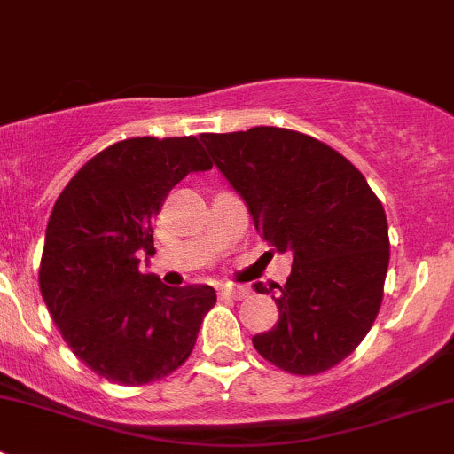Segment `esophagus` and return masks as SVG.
I'll return each instance as SVG.
<instances>
[{
	"mask_svg": "<svg viewBox=\"0 0 454 454\" xmlns=\"http://www.w3.org/2000/svg\"><path fill=\"white\" fill-rule=\"evenodd\" d=\"M219 296L222 299H232V301H241L248 296V290L246 287H235V286H222L219 287Z\"/></svg>",
	"mask_w": 454,
	"mask_h": 454,
	"instance_id": "1",
	"label": "esophagus"
}]
</instances>
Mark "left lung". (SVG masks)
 I'll return each instance as SVG.
<instances>
[{"label":"left lung","mask_w":454,"mask_h":454,"mask_svg":"<svg viewBox=\"0 0 454 454\" xmlns=\"http://www.w3.org/2000/svg\"><path fill=\"white\" fill-rule=\"evenodd\" d=\"M213 162L248 206L256 232L292 253L286 286L254 283L278 308L254 349L296 375L345 360L382 305L388 226L363 173L325 142L281 127L201 134Z\"/></svg>","instance_id":"obj_1"}]
</instances>
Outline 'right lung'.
Here are the masks:
<instances>
[{
    "label": "right lung",
    "instance_id": "right-lung-1",
    "mask_svg": "<svg viewBox=\"0 0 454 454\" xmlns=\"http://www.w3.org/2000/svg\"><path fill=\"white\" fill-rule=\"evenodd\" d=\"M210 167L195 136L121 140L83 164L54 204L41 296L76 358L109 382L140 387L173 373L217 301L210 286L168 287L140 272L168 191Z\"/></svg>",
    "mask_w": 454,
    "mask_h": 454
}]
</instances>
